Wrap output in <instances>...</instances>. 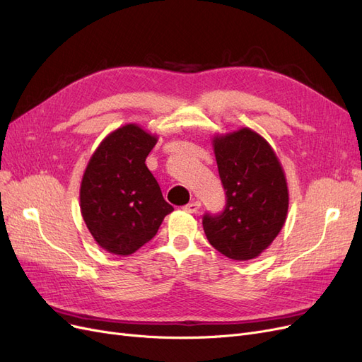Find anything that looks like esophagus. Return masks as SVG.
Instances as JSON below:
<instances>
[{"instance_id":"1","label":"esophagus","mask_w":362,"mask_h":362,"mask_svg":"<svg viewBox=\"0 0 362 362\" xmlns=\"http://www.w3.org/2000/svg\"><path fill=\"white\" fill-rule=\"evenodd\" d=\"M199 208H201V202H199V201H193V202H190V204H187V205L184 206V211H187V213H198Z\"/></svg>"}]
</instances>
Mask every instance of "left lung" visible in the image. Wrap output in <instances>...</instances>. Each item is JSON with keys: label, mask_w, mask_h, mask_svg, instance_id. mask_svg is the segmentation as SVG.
Listing matches in <instances>:
<instances>
[{"label": "left lung", "mask_w": 362, "mask_h": 362, "mask_svg": "<svg viewBox=\"0 0 362 362\" xmlns=\"http://www.w3.org/2000/svg\"><path fill=\"white\" fill-rule=\"evenodd\" d=\"M213 149L226 206L222 214L204 216L205 235L228 258L254 259L286 223L290 201L286 172L269 141L247 127L214 134Z\"/></svg>", "instance_id": "obj_1"}]
</instances>
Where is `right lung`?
<instances>
[{
    "instance_id": "add662e5",
    "label": "right lung",
    "mask_w": 362,
    "mask_h": 362,
    "mask_svg": "<svg viewBox=\"0 0 362 362\" xmlns=\"http://www.w3.org/2000/svg\"><path fill=\"white\" fill-rule=\"evenodd\" d=\"M157 141V134L137 124H125L103 139L84 169L83 221L96 245L110 254H134L173 211L145 164Z\"/></svg>"
}]
</instances>
